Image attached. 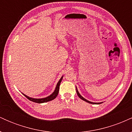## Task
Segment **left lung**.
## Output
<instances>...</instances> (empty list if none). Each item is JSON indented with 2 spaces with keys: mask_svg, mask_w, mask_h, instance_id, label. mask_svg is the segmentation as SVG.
I'll list each match as a JSON object with an SVG mask.
<instances>
[{
  "mask_svg": "<svg viewBox=\"0 0 132 132\" xmlns=\"http://www.w3.org/2000/svg\"><path fill=\"white\" fill-rule=\"evenodd\" d=\"M76 92H77V94H78V95L79 96V97L80 99H82V100H83V101H86V102H87L89 103V104H101V103H102V102H98V103H97V102H90V101H87V100H86V99H84V98L82 96H81V95L80 94L79 92H78V89H77V87H76Z\"/></svg>",
  "mask_w": 132,
  "mask_h": 132,
  "instance_id": "8db88e82",
  "label": "left lung"
}]
</instances>
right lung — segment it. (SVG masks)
<instances>
[{"label": "right lung", "instance_id": "right-lung-1", "mask_svg": "<svg viewBox=\"0 0 132 132\" xmlns=\"http://www.w3.org/2000/svg\"><path fill=\"white\" fill-rule=\"evenodd\" d=\"M63 76H62L61 79H60V81H58V82L57 83L56 86V88H55V89H54V92H53V93L51 94L50 95L46 97L42 98V99H35V98L30 97L27 96V95L24 94H23V93L22 94H23V95H25V96L26 97L27 99H29L30 101H32V102H36V103H38V104H41V103H44V102H49V101H52V100L54 99L57 97V94H58V92H59V89H60V83H61L62 79H63Z\"/></svg>", "mask_w": 132, "mask_h": 132}]
</instances>
